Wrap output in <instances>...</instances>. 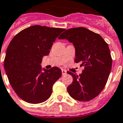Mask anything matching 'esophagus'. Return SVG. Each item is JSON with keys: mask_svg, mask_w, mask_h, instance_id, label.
Segmentation results:
<instances>
[{"mask_svg": "<svg viewBox=\"0 0 123 123\" xmlns=\"http://www.w3.org/2000/svg\"><path fill=\"white\" fill-rule=\"evenodd\" d=\"M62 75H65L67 74V71L65 70H63V69L62 70Z\"/></svg>", "mask_w": 123, "mask_h": 123, "instance_id": "34e87169", "label": "esophagus"}]
</instances>
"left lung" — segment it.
Wrapping results in <instances>:
<instances>
[{
  "instance_id": "1",
  "label": "left lung",
  "mask_w": 123,
  "mask_h": 123,
  "mask_svg": "<svg viewBox=\"0 0 123 123\" xmlns=\"http://www.w3.org/2000/svg\"><path fill=\"white\" fill-rule=\"evenodd\" d=\"M58 39L73 43L74 62L84 66L79 76L67 71L73 78L67 88L69 95L78 101L92 100L103 90L110 73L112 59L108 43L99 34L84 27L65 30Z\"/></svg>"
}]
</instances>
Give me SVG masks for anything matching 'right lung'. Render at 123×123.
<instances>
[{
    "label": "right lung",
    "mask_w": 123,
    "mask_h": 123,
    "mask_svg": "<svg viewBox=\"0 0 123 123\" xmlns=\"http://www.w3.org/2000/svg\"><path fill=\"white\" fill-rule=\"evenodd\" d=\"M65 29L34 25L24 29L11 41L4 66L10 85L24 101L39 104L49 98L52 86L62 76L57 67L41 71L43 57L47 56L56 37Z\"/></svg>",
    "instance_id": "right-lung-1"
}]
</instances>
